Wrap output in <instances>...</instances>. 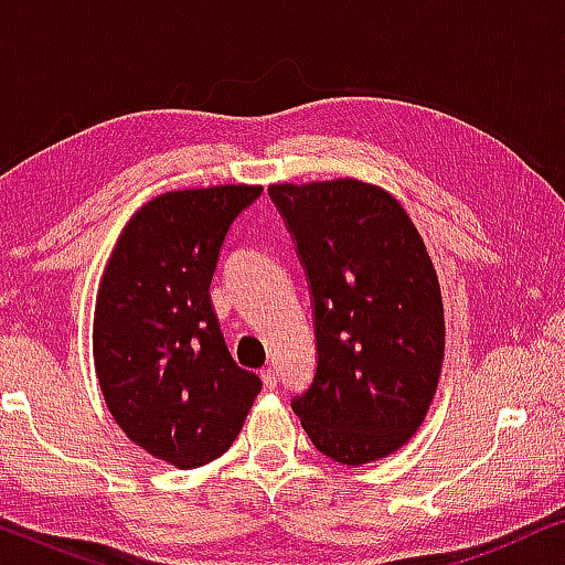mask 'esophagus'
<instances>
[{"instance_id":"34e87169","label":"esophagus","mask_w":565,"mask_h":565,"mask_svg":"<svg viewBox=\"0 0 565 565\" xmlns=\"http://www.w3.org/2000/svg\"><path fill=\"white\" fill-rule=\"evenodd\" d=\"M259 375H262V381H265V385H267L269 391L277 388V370L275 367H262Z\"/></svg>"}]
</instances>
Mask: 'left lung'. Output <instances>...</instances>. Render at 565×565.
Returning <instances> with one entry per match:
<instances>
[{"label":"left lung","mask_w":565,"mask_h":565,"mask_svg":"<svg viewBox=\"0 0 565 565\" xmlns=\"http://www.w3.org/2000/svg\"><path fill=\"white\" fill-rule=\"evenodd\" d=\"M311 285L313 383L292 398L342 466L385 458L422 427L445 358L443 292L391 192L360 180L269 184Z\"/></svg>","instance_id":"8db88e82"}]
</instances>
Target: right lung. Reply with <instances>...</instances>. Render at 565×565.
Listing matches in <instances>:
<instances>
[{"label":"right lung","mask_w":565,"mask_h":565,"mask_svg":"<svg viewBox=\"0 0 565 565\" xmlns=\"http://www.w3.org/2000/svg\"><path fill=\"white\" fill-rule=\"evenodd\" d=\"M254 184L174 190L120 231L97 290L92 350L113 419L153 458L190 470L221 458L262 381L231 358L211 280Z\"/></svg>","instance_id":"1"}]
</instances>
